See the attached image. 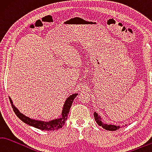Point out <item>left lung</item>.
Instances as JSON below:
<instances>
[{"instance_id": "obj_1", "label": "left lung", "mask_w": 152, "mask_h": 152, "mask_svg": "<svg viewBox=\"0 0 152 152\" xmlns=\"http://www.w3.org/2000/svg\"><path fill=\"white\" fill-rule=\"evenodd\" d=\"M95 120L96 121L97 124L99 125V126H102L103 129L106 130H109V131H115V130L120 128L119 126H115V125L113 124H107L105 122H103L102 120V118H101V116L98 115V113L96 112H94V113ZM127 125H125V126H126Z\"/></svg>"}]
</instances>
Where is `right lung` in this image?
Returning <instances> with one entry per match:
<instances>
[{
  "instance_id": "add662e5",
  "label": "right lung",
  "mask_w": 152,
  "mask_h": 152,
  "mask_svg": "<svg viewBox=\"0 0 152 152\" xmlns=\"http://www.w3.org/2000/svg\"><path fill=\"white\" fill-rule=\"evenodd\" d=\"M78 94H72L69 97L66 98L65 100V102L64 103L62 113H61V115L60 118L57 119H52L49 121H45L41 120H37V119H31L28 117H26L24 114L21 113L19 110L13 105V102L11 99V98L9 97V99L10 103H11L12 107L13 108L14 112L16 115L19 118L21 121H23L24 123L28 124V126H33L35 128L41 129V130H46V131H55V130L58 129L62 127L64 125L66 119H67L68 114L69 113V110L71 107L72 103L75 98L77 97Z\"/></svg>"
}]
</instances>
